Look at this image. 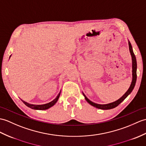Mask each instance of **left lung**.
<instances>
[{"instance_id": "left-lung-1", "label": "left lung", "mask_w": 146, "mask_h": 146, "mask_svg": "<svg viewBox=\"0 0 146 146\" xmlns=\"http://www.w3.org/2000/svg\"><path fill=\"white\" fill-rule=\"evenodd\" d=\"M128 43H129V51H130L131 57H132V63H133V80H132V82H131L129 88L128 89V90L126 91V93H125L124 95L121 98H120L119 100H117V101H114V102L111 103L109 104H99L94 103L92 102L91 101H90L88 98L84 95V93H83L84 96V98H85V100H86L87 102L88 103L90 104H91V106H93L96 108H98V109H101V110H106L113 109V108H114L116 106H117L118 105H119L122 102V101H123L125 99H126L127 96L132 92V91L133 90L135 86V82H136V79H137V73H136L137 62H136V58H135V56L133 52V48H132L131 44L129 41Z\"/></svg>"}]
</instances>
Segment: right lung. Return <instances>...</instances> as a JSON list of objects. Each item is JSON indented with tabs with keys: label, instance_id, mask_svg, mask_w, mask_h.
Here are the masks:
<instances>
[{
	"label": "right lung",
	"instance_id": "add662e5",
	"mask_svg": "<svg viewBox=\"0 0 146 146\" xmlns=\"http://www.w3.org/2000/svg\"><path fill=\"white\" fill-rule=\"evenodd\" d=\"M11 57V56H10ZM61 92V91H60ZM60 93L58 94V96H56V98H55V100H53L52 101H51V102L48 103H46V104H42V105H35V104H29L27 102H25L24 101H22V102L24 103L27 106H28L30 108H32V109L33 110H47L48 109V108H50V107L53 106L54 104H55L56 102L58 100V98L60 97Z\"/></svg>",
	"mask_w": 146,
	"mask_h": 146
}]
</instances>
